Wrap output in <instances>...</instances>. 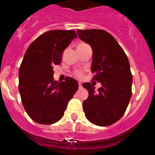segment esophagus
Returning a JSON list of instances; mask_svg holds the SVG:
<instances>
[{
  "label": "esophagus",
  "mask_w": 155,
  "mask_h": 155,
  "mask_svg": "<svg viewBox=\"0 0 155 155\" xmlns=\"http://www.w3.org/2000/svg\"><path fill=\"white\" fill-rule=\"evenodd\" d=\"M78 87L79 88H82V84L81 83V82H79L78 83Z\"/></svg>",
  "instance_id": "esophagus-1"
}]
</instances>
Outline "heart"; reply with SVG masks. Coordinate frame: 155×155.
I'll use <instances>...</instances> for the list:
<instances>
[{
  "label": "heart",
  "mask_w": 155,
  "mask_h": 155,
  "mask_svg": "<svg viewBox=\"0 0 155 155\" xmlns=\"http://www.w3.org/2000/svg\"><path fill=\"white\" fill-rule=\"evenodd\" d=\"M81 44H83V43H81ZM74 75L77 78H81V77L83 76V73H82L81 71H77L74 73Z\"/></svg>",
  "instance_id": "obj_1"
}]
</instances>
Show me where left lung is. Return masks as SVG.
<instances>
[{
    "instance_id": "left-lung-1",
    "label": "left lung",
    "mask_w": 155,
    "mask_h": 155,
    "mask_svg": "<svg viewBox=\"0 0 155 155\" xmlns=\"http://www.w3.org/2000/svg\"><path fill=\"white\" fill-rule=\"evenodd\" d=\"M78 35L92 49V81L102 84L98 91L89 82L83 102L86 118L94 125L106 127L124 116L132 95L133 76L126 53L112 35L102 29H78Z\"/></svg>"
}]
</instances>
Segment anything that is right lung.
<instances>
[{"label": "right lung", "mask_w": 155, "mask_h": 155, "mask_svg": "<svg viewBox=\"0 0 155 155\" xmlns=\"http://www.w3.org/2000/svg\"><path fill=\"white\" fill-rule=\"evenodd\" d=\"M77 38L74 30H52L31 42L18 72L21 102L30 118L40 124H53L64 116L68 103L78 89L72 78L53 81V66L62 61V53Z\"/></svg>", "instance_id": "add662e5"}]
</instances>
